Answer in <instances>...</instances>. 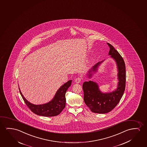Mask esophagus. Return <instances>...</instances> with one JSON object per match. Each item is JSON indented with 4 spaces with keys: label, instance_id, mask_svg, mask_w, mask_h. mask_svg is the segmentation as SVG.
I'll list each match as a JSON object with an SVG mask.
<instances>
[{
    "label": "esophagus",
    "instance_id": "1",
    "mask_svg": "<svg viewBox=\"0 0 147 147\" xmlns=\"http://www.w3.org/2000/svg\"><path fill=\"white\" fill-rule=\"evenodd\" d=\"M81 81H82V78L80 77H78L75 80V82L76 83H79L81 82Z\"/></svg>",
    "mask_w": 147,
    "mask_h": 147
}]
</instances>
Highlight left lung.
I'll list each match as a JSON object with an SVG mask.
<instances>
[{"label":"left lung","mask_w":147,"mask_h":147,"mask_svg":"<svg viewBox=\"0 0 147 147\" xmlns=\"http://www.w3.org/2000/svg\"><path fill=\"white\" fill-rule=\"evenodd\" d=\"M107 44L110 48L109 55L115 60L117 65L119 81L117 88L111 93H103L100 91L97 83L94 82H85L83 84L85 104L91 111L96 113H106L113 109L120 101L125 88L126 70L124 60L113 46ZM100 63L101 62H98L89 71V77L92 75L90 72L92 71H96Z\"/></svg>","instance_id":"8db88e82"}]
</instances>
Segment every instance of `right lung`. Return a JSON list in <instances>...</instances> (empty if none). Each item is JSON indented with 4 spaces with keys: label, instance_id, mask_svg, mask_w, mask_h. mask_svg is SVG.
Returning a JSON list of instances; mask_svg holds the SVG:
<instances>
[{
    "label": "right lung",
    "instance_id": "obj_1",
    "mask_svg": "<svg viewBox=\"0 0 147 147\" xmlns=\"http://www.w3.org/2000/svg\"><path fill=\"white\" fill-rule=\"evenodd\" d=\"M72 81L70 80L62 85L51 101L42 105H34L30 103L23 96L20 91L22 97L28 107L31 111L40 116L52 117L57 116L61 112L65 107V93L68 88L70 87Z\"/></svg>",
    "mask_w": 147,
    "mask_h": 147
}]
</instances>
